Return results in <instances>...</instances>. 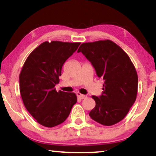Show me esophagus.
<instances>
[{
	"instance_id": "34e87169",
	"label": "esophagus",
	"mask_w": 156,
	"mask_h": 156,
	"mask_svg": "<svg viewBox=\"0 0 156 156\" xmlns=\"http://www.w3.org/2000/svg\"><path fill=\"white\" fill-rule=\"evenodd\" d=\"M76 96H77V97H78L79 98H80V99H85V98L87 97V96H85V95H84V94H82L80 93V92L76 93Z\"/></svg>"
}]
</instances>
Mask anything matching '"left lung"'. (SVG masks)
<instances>
[{
	"mask_svg": "<svg viewBox=\"0 0 156 156\" xmlns=\"http://www.w3.org/2000/svg\"><path fill=\"white\" fill-rule=\"evenodd\" d=\"M82 52L104 81L100 97L92 96L95 107L89 112L94 121L104 126L119 123L129 113L136 99L138 75L126 53L112 40H99L81 44Z\"/></svg>",
	"mask_w": 156,
	"mask_h": 156,
	"instance_id": "1",
	"label": "left lung"
}]
</instances>
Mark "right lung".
I'll list each match as a JSON object with an SVG mask.
<instances>
[{"label":"right lung","instance_id":"add662e5","mask_svg":"<svg viewBox=\"0 0 156 156\" xmlns=\"http://www.w3.org/2000/svg\"><path fill=\"white\" fill-rule=\"evenodd\" d=\"M80 42L48 41L36 48L21 69L20 92L23 104L37 123L52 128L63 123L77 101L74 93L56 91L62 67Z\"/></svg>","mask_w":156,"mask_h":156}]
</instances>
